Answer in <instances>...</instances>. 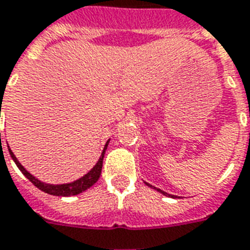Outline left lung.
<instances>
[{
    "mask_svg": "<svg viewBox=\"0 0 250 250\" xmlns=\"http://www.w3.org/2000/svg\"><path fill=\"white\" fill-rule=\"evenodd\" d=\"M146 185H147V187L152 188V189H155L156 191H159V193H162V194H163V195H167V197H171V198H177V195H173V194H168L167 191H164V190H162V189H158V188L152 187V185H150V184H148V183H146Z\"/></svg>",
    "mask_w": 250,
    "mask_h": 250,
    "instance_id": "8db88e82",
    "label": "left lung"
}]
</instances>
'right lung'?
<instances>
[{
    "instance_id": "right-lung-1",
    "label": "right lung",
    "mask_w": 250,
    "mask_h": 250,
    "mask_svg": "<svg viewBox=\"0 0 250 250\" xmlns=\"http://www.w3.org/2000/svg\"><path fill=\"white\" fill-rule=\"evenodd\" d=\"M109 141H111V139H108L107 143H105L103 151H102V155H100V158H99V160L96 162V164H95L94 167L91 168L90 171L87 172L86 175H83L82 177H79V179L66 184H49V183H44V181H42V180H39L36 176H34L31 172L27 171L26 168L19 163V160L17 159V156L14 155V152L11 151V148L9 147V145H7V148H9L10 156L13 158V160H14V163L17 164V167L21 169V172H22L23 175L26 176L27 179L30 180L31 183L34 184L35 187L39 188V189L44 191V193H48V194H51V195L70 197V195H77L79 194V193H82V191L87 190V189H90V188L92 187L96 181H98L99 177H100V173H102L104 154H105V150H107Z\"/></svg>"
}]
</instances>
